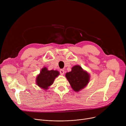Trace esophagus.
Instances as JSON below:
<instances>
[{
	"instance_id": "34e87169",
	"label": "esophagus",
	"mask_w": 126,
	"mask_h": 126,
	"mask_svg": "<svg viewBox=\"0 0 126 126\" xmlns=\"http://www.w3.org/2000/svg\"><path fill=\"white\" fill-rule=\"evenodd\" d=\"M60 72L62 75H63L64 74V70L63 69H60Z\"/></svg>"
}]
</instances>
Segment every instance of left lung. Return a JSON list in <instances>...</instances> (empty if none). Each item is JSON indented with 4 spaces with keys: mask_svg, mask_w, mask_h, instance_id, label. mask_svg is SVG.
<instances>
[{
    "mask_svg": "<svg viewBox=\"0 0 126 126\" xmlns=\"http://www.w3.org/2000/svg\"><path fill=\"white\" fill-rule=\"evenodd\" d=\"M65 77L72 89L76 92L80 91L86 86L90 79L89 74L80 65L72 67L71 71L67 72Z\"/></svg>",
    "mask_w": 126,
    "mask_h": 126,
    "instance_id": "8db88e82",
    "label": "left lung"
}]
</instances>
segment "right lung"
I'll return each mask as SVG.
<instances>
[{
	"instance_id": "right-lung-1",
	"label": "right lung",
	"mask_w": 126,
	"mask_h": 126,
	"mask_svg": "<svg viewBox=\"0 0 126 126\" xmlns=\"http://www.w3.org/2000/svg\"><path fill=\"white\" fill-rule=\"evenodd\" d=\"M60 75L58 70H48L47 68L44 67L40 71V74L37 76L36 83L39 87L47 90L53 84L55 79Z\"/></svg>"
}]
</instances>
